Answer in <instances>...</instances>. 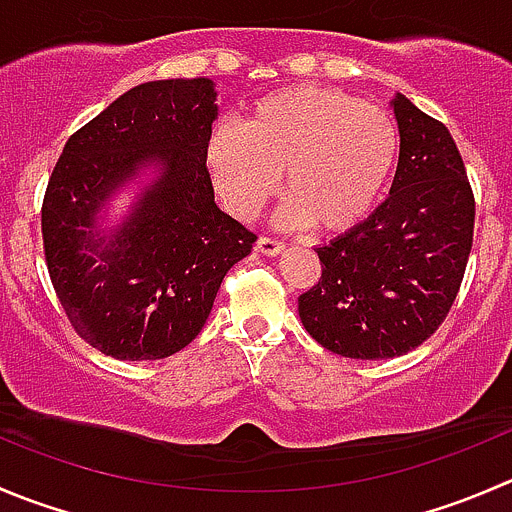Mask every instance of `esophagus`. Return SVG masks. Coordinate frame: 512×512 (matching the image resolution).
Instances as JSON below:
<instances>
[{
  "mask_svg": "<svg viewBox=\"0 0 512 512\" xmlns=\"http://www.w3.org/2000/svg\"><path fill=\"white\" fill-rule=\"evenodd\" d=\"M255 247H257V252H262V255H267V257H277L285 252V245H282L280 240H272V237H260Z\"/></svg>",
  "mask_w": 512,
  "mask_h": 512,
  "instance_id": "1",
  "label": "esophagus"
}]
</instances>
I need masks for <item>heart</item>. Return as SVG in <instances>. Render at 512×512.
<instances>
[{
	"mask_svg": "<svg viewBox=\"0 0 512 512\" xmlns=\"http://www.w3.org/2000/svg\"><path fill=\"white\" fill-rule=\"evenodd\" d=\"M398 157L393 119L325 87H292L260 99L245 124H220L207 167L222 205L250 220L280 187L285 225L350 230L380 197Z\"/></svg>",
	"mask_w": 512,
	"mask_h": 512,
	"instance_id": "1",
	"label": "heart"
}]
</instances>
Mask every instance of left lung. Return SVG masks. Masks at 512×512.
Returning a JSON list of instances; mask_svg holds the SVG:
<instances>
[{
	"instance_id": "8db88e82",
	"label": "left lung",
	"mask_w": 512,
	"mask_h": 512,
	"mask_svg": "<svg viewBox=\"0 0 512 512\" xmlns=\"http://www.w3.org/2000/svg\"><path fill=\"white\" fill-rule=\"evenodd\" d=\"M390 107L400 157L388 200L317 247L322 277L297 297L305 330L355 360H388L423 345L453 307L473 247V190L448 127L405 94Z\"/></svg>"
}]
</instances>
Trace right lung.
I'll return each mask as SVG.
<instances>
[{
  "label": "right lung",
  "instance_id": "1",
  "mask_svg": "<svg viewBox=\"0 0 512 512\" xmlns=\"http://www.w3.org/2000/svg\"><path fill=\"white\" fill-rule=\"evenodd\" d=\"M215 82L157 79L114 99L64 145L42 205L47 270L69 322L117 360L190 345L227 270L257 240L220 210L207 170ZM137 184L114 223L108 205Z\"/></svg>",
  "mask_w": 512,
  "mask_h": 512
}]
</instances>
